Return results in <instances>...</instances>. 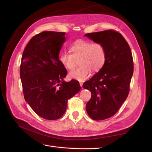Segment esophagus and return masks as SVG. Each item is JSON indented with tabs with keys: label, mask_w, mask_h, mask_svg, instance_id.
Here are the masks:
<instances>
[{
	"label": "esophagus",
	"mask_w": 152,
	"mask_h": 152,
	"mask_svg": "<svg viewBox=\"0 0 152 152\" xmlns=\"http://www.w3.org/2000/svg\"><path fill=\"white\" fill-rule=\"evenodd\" d=\"M80 87H82V86H83V83H82V82H80Z\"/></svg>",
	"instance_id": "esophagus-1"
}]
</instances>
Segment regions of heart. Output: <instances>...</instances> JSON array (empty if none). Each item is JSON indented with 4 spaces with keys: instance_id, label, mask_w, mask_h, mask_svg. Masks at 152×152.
Returning a JSON list of instances; mask_svg holds the SVG:
<instances>
[{
    "instance_id": "heart-1",
    "label": "heart",
    "mask_w": 152,
    "mask_h": 152,
    "mask_svg": "<svg viewBox=\"0 0 152 152\" xmlns=\"http://www.w3.org/2000/svg\"><path fill=\"white\" fill-rule=\"evenodd\" d=\"M70 49L72 54L63 53L59 56V61L68 70H73L79 61L80 66L69 73V77L79 81L87 79L91 73L98 72L104 66L107 51L104 45L101 42L79 39L75 41Z\"/></svg>"
}]
</instances>
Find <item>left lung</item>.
<instances>
[{"mask_svg":"<svg viewBox=\"0 0 152 152\" xmlns=\"http://www.w3.org/2000/svg\"><path fill=\"white\" fill-rule=\"evenodd\" d=\"M94 42L102 43L107 51L103 68L83 84L91 92L86 111L94 121L112 117L127 98L134 70L129 45L119 32L113 30L85 35Z\"/></svg>","mask_w":152,"mask_h":152,"instance_id":"8db88e82","label":"left lung"}]
</instances>
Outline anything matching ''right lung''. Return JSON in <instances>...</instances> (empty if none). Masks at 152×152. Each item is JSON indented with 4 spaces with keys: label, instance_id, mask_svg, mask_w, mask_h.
I'll return each mask as SVG.
<instances>
[{
    "label": "right lung",
    "instance_id": "1",
    "mask_svg": "<svg viewBox=\"0 0 152 152\" xmlns=\"http://www.w3.org/2000/svg\"><path fill=\"white\" fill-rule=\"evenodd\" d=\"M65 32L44 31L35 35L22 55L20 74L24 98L34 111L47 120L65 113L68 100L80 90L75 80H63L67 71L59 59Z\"/></svg>",
    "mask_w": 152,
    "mask_h": 152
}]
</instances>
